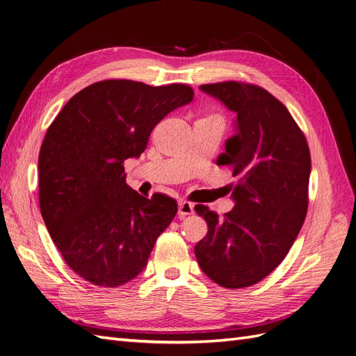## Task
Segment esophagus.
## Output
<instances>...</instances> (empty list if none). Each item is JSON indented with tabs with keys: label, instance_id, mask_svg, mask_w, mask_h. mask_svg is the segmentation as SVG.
<instances>
[{
	"label": "esophagus",
	"instance_id": "esophagus-1",
	"mask_svg": "<svg viewBox=\"0 0 356 356\" xmlns=\"http://www.w3.org/2000/svg\"><path fill=\"white\" fill-rule=\"evenodd\" d=\"M193 212H195V204L187 202V200H181L179 204H178V215L181 218L187 217V215H191Z\"/></svg>",
	"mask_w": 356,
	"mask_h": 356
}]
</instances>
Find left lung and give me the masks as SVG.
I'll use <instances>...</instances> for the list:
<instances>
[{"mask_svg": "<svg viewBox=\"0 0 356 356\" xmlns=\"http://www.w3.org/2000/svg\"><path fill=\"white\" fill-rule=\"evenodd\" d=\"M200 90L236 113L234 135L217 163L230 166L238 184L232 190L234 207L222 218L196 204L208 233L195 254L215 284L251 286L282 263L305 222L309 145L286 106L263 88L224 81L202 84Z\"/></svg>", "mask_w": 356, "mask_h": 356, "instance_id": "8db88e82", "label": "left lung"}]
</instances>
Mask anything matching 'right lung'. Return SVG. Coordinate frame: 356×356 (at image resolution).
<instances>
[{
    "instance_id": "add662e5",
    "label": "right lung",
    "mask_w": 356,
    "mask_h": 356,
    "mask_svg": "<svg viewBox=\"0 0 356 356\" xmlns=\"http://www.w3.org/2000/svg\"><path fill=\"white\" fill-rule=\"evenodd\" d=\"M186 84L104 80L80 90L53 120L38 157L40 209L63 260L84 281L115 288L144 270L178 211L126 184L154 126L193 101Z\"/></svg>"
}]
</instances>
